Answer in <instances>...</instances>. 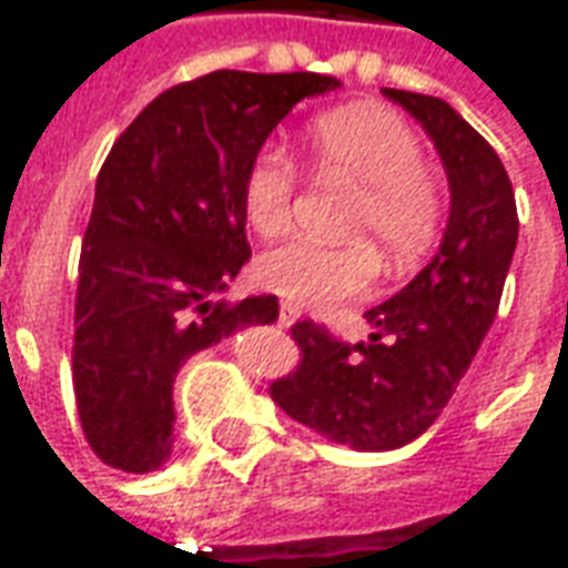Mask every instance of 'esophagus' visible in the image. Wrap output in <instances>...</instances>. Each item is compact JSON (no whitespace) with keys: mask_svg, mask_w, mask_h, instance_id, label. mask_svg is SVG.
I'll return each instance as SVG.
<instances>
[{"mask_svg":"<svg viewBox=\"0 0 568 568\" xmlns=\"http://www.w3.org/2000/svg\"><path fill=\"white\" fill-rule=\"evenodd\" d=\"M297 316H301V310H297L295 304H280V322H283V325H295Z\"/></svg>","mask_w":568,"mask_h":568,"instance_id":"1","label":"esophagus"}]
</instances>
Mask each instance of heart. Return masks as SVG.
I'll return each mask as SVG.
<instances>
[{
	"mask_svg": "<svg viewBox=\"0 0 568 568\" xmlns=\"http://www.w3.org/2000/svg\"><path fill=\"white\" fill-rule=\"evenodd\" d=\"M310 145L322 173L356 187L344 234L356 243L320 246L292 240L264 252L258 280L285 301L307 310H332L365 297L377 283V246L389 267L405 271L435 243L440 191L423 166V140L405 118L383 105H349L316 121ZM297 166L280 145H264L243 175V212L252 231L280 236L295 219ZM366 243L362 244L361 240Z\"/></svg>",
	"mask_w": 568,
	"mask_h": 568,
	"instance_id": "obj_1",
	"label": "heart"
}]
</instances>
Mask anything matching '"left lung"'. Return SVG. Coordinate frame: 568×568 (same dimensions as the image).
<instances>
[{"instance_id": "left-lung-1", "label": "left lung", "mask_w": 568, "mask_h": 568, "mask_svg": "<svg viewBox=\"0 0 568 568\" xmlns=\"http://www.w3.org/2000/svg\"><path fill=\"white\" fill-rule=\"evenodd\" d=\"M383 93L417 118L447 170L444 240L398 295L365 313L368 344L295 322L301 362L271 386L288 417L353 450L405 447L438 419L496 320L517 246L514 187L493 145L438 97Z\"/></svg>"}]
</instances>
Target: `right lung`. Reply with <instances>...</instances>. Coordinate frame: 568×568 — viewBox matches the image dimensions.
<instances>
[{"label":"right lung","mask_w":568,"mask_h":568,"mask_svg":"<svg viewBox=\"0 0 568 568\" xmlns=\"http://www.w3.org/2000/svg\"><path fill=\"white\" fill-rule=\"evenodd\" d=\"M316 72L219 69L151 100L109 151L79 261L72 386L91 450L145 475L173 453L187 356L280 316L273 295L212 301L252 255L243 175Z\"/></svg>","instance_id":"add662e5"}]
</instances>
